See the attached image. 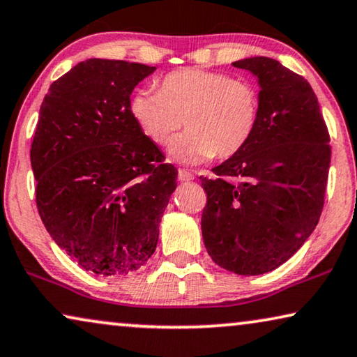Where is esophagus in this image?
I'll return each mask as SVG.
<instances>
[{
    "label": "esophagus",
    "instance_id": "1",
    "mask_svg": "<svg viewBox=\"0 0 357 357\" xmlns=\"http://www.w3.org/2000/svg\"><path fill=\"white\" fill-rule=\"evenodd\" d=\"M195 175L190 172V170H185V169H180L178 170V180H182V182H190V180H193Z\"/></svg>",
    "mask_w": 357,
    "mask_h": 357
}]
</instances>
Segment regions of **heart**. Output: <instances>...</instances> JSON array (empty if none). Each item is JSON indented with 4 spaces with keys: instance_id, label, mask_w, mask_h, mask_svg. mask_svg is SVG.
I'll return each mask as SVG.
<instances>
[{
    "instance_id": "obj_1",
    "label": "heart",
    "mask_w": 357,
    "mask_h": 357,
    "mask_svg": "<svg viewBox=\"0 0 357 357\" xmlns=\"http://www.w3.org/2000/svg\"><path fill=\"white\" fill-rule=\"evenodd\" d=\"M259 106L250 82L201 69L170 72L159 91L137 90L128 101L138 128L156 144H166L185 122L187 132L169 146L170 159L182 164L238 154L255 135Z\"/></svg>"
}]
</instances>
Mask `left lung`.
Returning a JSON list of instances; mask_svg holds the SVG:
<instances>
[{"label": "left lung", "mask_w": 357, "mask_h": 357, "mask_svg": "<svg viewBox=\"0 0 357 357\" xmlns=\"http://www.w3.org/2000/svg\"><path fill=\"white\" fill-rule=\"evenodd\" d=\"M259 84V121L250 143L199 177L208 195L201 215L215 264L261 275L290 259L316 229L330 167V137L316 93L278 61L234 63Z\"/></svg>", "instance_id": "1"}]
</instances>
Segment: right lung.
I'll return each instance as SVG.
<instances>
[{"label":"right lung","instance_id":"1","mask_svg":"<svg viewBox=\"0 0 357 357\" xmlns=\"http://www.w3.org/2000/svg\"><path fill=\"white\" fill-rule=\"evenodd\" d=\"M156 67L86 59L53 82L30 162L41 220L66 255L96 275L140 268L156 250L177 169L128 111Z\"/></svg>","mask_w":357,"mask_h":357}]
</instances>
